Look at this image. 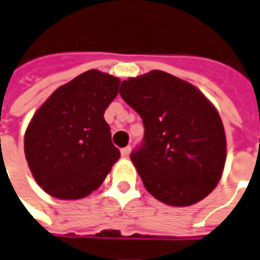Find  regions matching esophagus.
Returning <instances> with one entry per match:
<instances>
[{"label":"esophagus","instance_id":"34e87169","mask_svg":"<svg viewBox=\"0 0 260 260\" xmlns=\"http://www.w3.org/2000/svg\"><path fill=\"white\" fill-rule=\"evenodd\" d=\"M130 152H132V146H126V148H123L122 151H120V153H122L123 157H128Z\"/></svg>","mask_w":260,"mask_h":260}]
</instances>
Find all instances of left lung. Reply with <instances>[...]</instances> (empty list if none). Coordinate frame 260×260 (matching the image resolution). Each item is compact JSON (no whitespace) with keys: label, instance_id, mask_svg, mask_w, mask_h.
Instances as JSON below:
<instances>
[{"label":"left lung","instance_id":"obj_1","mask_svg":"<svg viewBox=\"0 0 260 260\" xmlns=\"http://www.w3.org/2000/svg\"><path fill=\"white\" fill-rule=\"evenodd\" d=\"M119 93L144 123V140L130 159L146 190L177 207L208 196L225 167L226 136L206 95L159 70L123 81Z\"/></svg>","mask_w":260,"mask_h":260}]
</instances>
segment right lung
Listing matches in <instances>:
<instances>
[{
    "label": "right lung",
    "mask_w": 260,
    "mask_h": 260,
    "mask_svg": "<svg viewBox=\"0 0 260 260\" xmlns=\"http://www.w3.org/2000/svg\"><path fill=\"white\" fill-rule=\"evenodd\" d=\"M119 83L104 72L86 71L54 90L32 116L24 153L35 181L50 196L90 194L120 157L104 119Z\"/></svg>",
    "instance_id": "add662e5"
}]
</instances>
